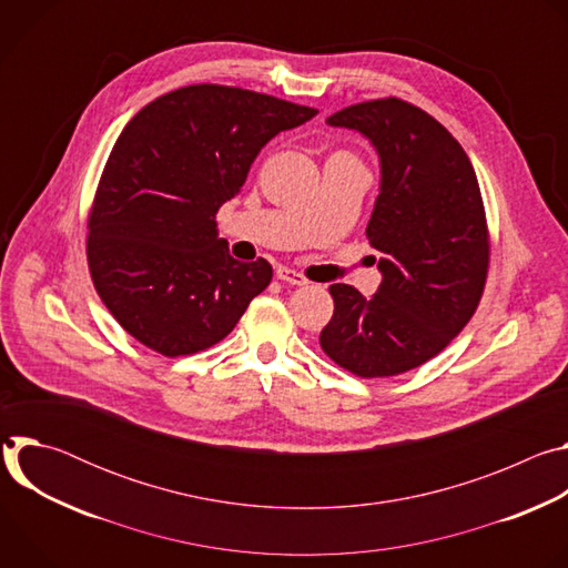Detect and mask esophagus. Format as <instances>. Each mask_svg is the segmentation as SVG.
Here are the masks:
<instances>
[{
	"label": "esophagus",
	"instance_id": "1",
	"mask_svg": "<svg viewBox=\"0 0 568 568\" xmlns=\"http://www.w3.org/2000/svg\"><path fill=\"white\" fill-rule=\"evenodd\" d=\"M276 276L283 281V283H290V285H307V278L290 267H278L276 270Z\"/></svg>",
	"mask_w": 568,
	"mask_h": 568
}]
</instances>
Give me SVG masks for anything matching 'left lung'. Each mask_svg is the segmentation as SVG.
<instances>
[{"instance_id":"left-lung-1","label":"left lung","mask_w":568,"mask_h":568,"mask_svg":"<svg viewBox=\"0 0 568 568\" xmlns=\"http://www.w3.org/2000/svg\"><path fill=\"white\" fill-rule=\"evenodd\" d=\"M379 152L382 191L366 226L382 285L364 298L331 285L318 344L357 377H390L436 357L467 326L490 270V229L471 161L449 130L397 97L339 110Z\"/></svg>"}]
</instances>
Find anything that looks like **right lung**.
<instances>
[{
	"label": "right lung",
	"instance_id": "obj_1",
	"mask_svg": "<svg viewBox=\"0 0 568 568\" xmlns=\"http://www.w3.org/2000/svg\"><path fill=\"white\" fill-rule=\"evenodd\" d=\"M316 114L270 94L200 83L132 116L88 217L94 287L128 335L182 357L235 328L270 285L272 265L231 258L215 215L240 193L261 148Z\"/></svg>",
	"mask_w": 568,
	"mask_h": 568
}]
</instances>
